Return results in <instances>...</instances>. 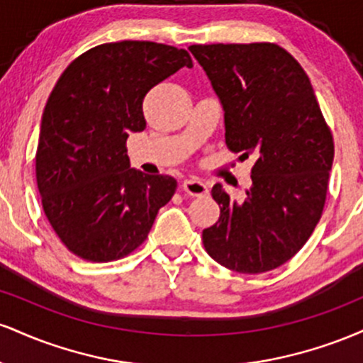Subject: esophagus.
Returning a JSON list of instances; mask_svg holds the SVG:
<instances>
[{"instance_id":"obj_1","label":"esophagus","mask_w":363,"mask_h":363,"mask_svg":"<svg viewBox=\"0 0 363 363\" xmlns=\"http://www.w3.org/2000/svg\"><path fill=\"white\" fill-rule=\"evenodd\" d=\"M182 189L191 196H205L208 194V191H210L205 182L199 181V179H186V181L182 182Z\"/></svg>"}]
</instances>
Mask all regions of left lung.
<instances>
[{
	"instance_id": "1",
	"label": "left lung",
	"mask_w": 363,
	"mask_h": 363,
	"mask_svg": "<svg viewBox=\"0 0 363 363\" xmlns=\"http://www.w3.org/2000/svg\"><path fill=\"white\" fill-rule=\"evenodd\" d=\"M189 51L222 104L227 147L256 158L244 201L213 186L220 218L203 230V244L232 272H269L301 251L319 222L335 157L331 131L309 77L280 45Z\"/></svg>"
}]
</instances>
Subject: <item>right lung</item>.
<instances>
[{
    "instance_id": "1",
    "label": "right lung",
    "mask_w": 363,
    "mask_h": 363,
    "mask_svg": "<svg viewBox=\"0 0 363 363\" xmlns=\"http://www.w3.org/2000/svg\"><path fill=\"white\" fill-rule=\"evenodd\" d=\"M184 49L121 40L77 57L49 95L35 155L37 187L54 232L73 254L107 262L135 251L176 193L170 176L131 169L126 140L143 131V99L181 68Z\"/></svg>"
}]
</instances>
